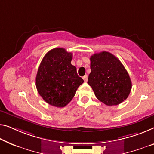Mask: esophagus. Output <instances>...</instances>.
<instances>
[{
	"mask_svg": "<svg viewBox=\"0 0 154 154\" xmlns=\"http://www.w3.org/2000/svg\"><path fill=\"white\" fill-rule=\"evenodd\" d=\"M82 79H83L85 82H87V79H88V76H87V75H84L83 77H82Z\"/></svg>",
	"mask_w": 154,
	"mask_h": 154,
	"instance_id": "1",
	"label": "esophagus"
}]
</instances>
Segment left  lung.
I'll list each match as a JSON object with an SVG mask.
<instances>
[{
	"instance_id": "left-lung-1",
	"label": "left lung",
	"mask_w": 154,
	"mask_h": 154,
	"mask_svg": "<svg viewBox=\"0 0 154 154\" xmlns=\"http://www.w3.org/2000/svg\"><path fill=\"white\" fill-rule=\"evenodd\" d=\"M88 83L99 100L108 106L126 100L131 89L129 75L121 62L107 51L94 54L90 58Z\"/></svg>"
}]
</instances>
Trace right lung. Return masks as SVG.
<instances>
[{"mask_svg":"<svg viewBox=\"0 0 154 154\" xmlns=\"http://www.w3.org/2000/svg\"><path fill=\"white\" fill-rule=\"evenodd\" d=\"M72 54L54 48L42 58L36 77L38 92L49 105L63 107L72 100L84 80L71 64Z\"/></svg>","mask_w":154,"mask_h":154,"instance_id":"1","label":"right lung"}]
</instances>
